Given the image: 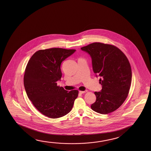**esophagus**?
I'll return each mask as SVG.
<instances>
[{
	"label": "esophagus",
	"instance_id": "esophagus-1",
	"mask_svg": "<svg viewBox=\"0 0 151 151\" xmlns=\"http://www.w3.org/2000/svg\"><path fill=\"white\" fill-rule=\"evenodd\" d=\"M87 91H79V93H81V94H84V93H86Z\"/></svg>",
	"mask_w": 151,
	"mask_h": 151
}]
</instances>
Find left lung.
<instances>
[{"instance_id": "obj_1", "label": "left lung", "mask_w": 151, "mask_h": 151, "mask_svg": "<svg viewBox=\"0 0 151 151\" xmlns=\"http://www.w3.org/2000/svg\"><path fill=\"white\" fill-rule=\"evenodd\" d=\"M91 57L93 72L101 77V91L94 93L96 101L91 104L94 111L107 114L123 104L129 94L132 69L125 55L111 45L94 42L81 48Z\"/></svg>"}]
</instances>
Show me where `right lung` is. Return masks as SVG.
I'll return each instance as SVG.
<instances>
[{"label":"right lung","mask_w":151,"mask_h":151,"mask_svg":"<svg viewBox=\"0 0 151 151\" xmlns=\"http://www.w3.org/2000/svg\"><path fill=\"white\" fill-rule=\"evenodd\" d=\"M75 51L60 48L40 50L26 67L24 84L28 97L38 111L50 118L68 114L78 96L77 90L68 91L57 85L62 77V62Z\"/></svg>","instance_id":"right-lung-1"}]
</instances>
